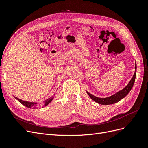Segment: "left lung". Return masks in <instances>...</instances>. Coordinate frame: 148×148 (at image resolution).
<instances>
[{"label": "left lung", "mask_w": 148, "mask_h": 148, "mask_svg": "<svg viewBox=\"0 0 148 148\" xmlns=\"http://www.w3.org/2000/svg\"><path fill=\"white\" fill-rule=\"evenodd\" d=\"M136 64H135V73L133 75V77L131 79L129 83L127 84V86L123 88L122 90L119 91L118 92L114 94V95H112L111 96H109L108 97L106 98H101V97H97L96 96H95L92 95L91 93L86 91L89 96L90 97L91 99L94 101L96 102L98 104H102V105H109V104H113L115 103L120 101L121 99H123V97L126 96L129 92L131 91L132 88H133V86L134 84L135 81V78H136Z\"/></svg>", "instance_id": "obj_1"}]
</instances>
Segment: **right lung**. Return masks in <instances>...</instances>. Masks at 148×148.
<instances>
[{
    "label": "right lung",
    "mask_w": 148,
    "mask_h": 148,
    "mask_svg": "<svg viewBox=\"0 0 148 148\" xmlns=\"http://www.w3.org/2000/svg\"><path fill=\"white\" fill-rule=\"evenodd\" d=\"M15 98L16 99H17L18 101L21 104H22L23 105H24L25 106L28 107V108H32V109H34L36 108V106H37V103L36 102H27V101H22L18 98H17L16 97H15ZM53 99V97H51V98H49L47 100H46L44 101V105L45 106H46L47 105H48L49 103H50Z\"/></svg>",
    "instance_id": "obj_1"
}]
</instances>
